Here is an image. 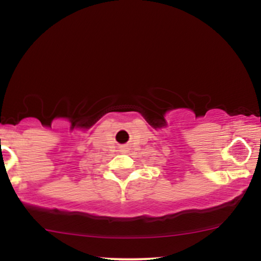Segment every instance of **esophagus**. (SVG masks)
I'll use <instances>...</instances> for the list:
<instances>
[{
  "mask_svg": "<svg viewBox=\"0 0 261 261\" xmlns=\"http://www.w3.org/2000/svg\"><path fill=\"white\" fill-rule=\"evenodd\" d=\"M121 152H124V153H126V152H127V147H124V148H122V149H121Z\"/></svg>",
  "mask_w": 261,
  "mask_h": 261,
  "instance_id": "obj_1",
  "label": "esophagus"
}]
</instances>
